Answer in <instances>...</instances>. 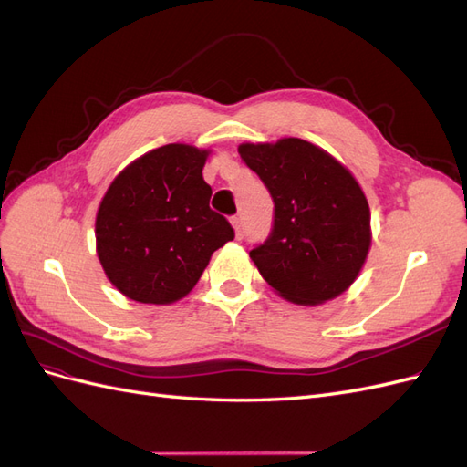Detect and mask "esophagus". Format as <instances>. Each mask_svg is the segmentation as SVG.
<instances>
[{"label":"esophagus","instance_id":"1","mask_svg":"<svg viewBox=\"0 0 467 467\" xmlns=\"http://www.w3.org/2000/svg\"><path fill=\"white\" fill-rule=\"evenodd\" d=\"M232 225H234V230H235V237L242 239L244 237V220H242V216H234L232 218Z\"/></svg>","mask_w":467,"mask_h":467}]
</instances>
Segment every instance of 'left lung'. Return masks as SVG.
<instances>
[{"label": "left lung", "mask_w": 467, "mask_h": 467, "mask_svg": "<svg viewBox=\"0 0 467 467\" xmlns=\"http://www.w3.org/2000/svg\"><path fill=\"white\" fill-rule=\"evenodd\" d=\"M239 155L275 204L271 234L249 251L263 278L304 306L345 292L370 247V210L355 177L300 138L242 144Z\"/></svg>", "instance_id": "left-lung-1"}]
</instances>
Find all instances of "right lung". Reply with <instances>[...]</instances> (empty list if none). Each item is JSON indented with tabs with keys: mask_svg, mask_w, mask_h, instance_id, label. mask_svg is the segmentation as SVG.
<instances>
[{
	"mask_svg": "<svg viewBox=\"0 0 467 467\" xmlns=\"http://www.w3.org/2000/svg\"><path fill=\"white\" fill-rule=\"evenodd\" d=\"M206 155L185 144L153 150L112 181L99 206V261L130 300H181L199 282L212 253L235 237L232 223L208 206Z\"/></svg>",
	"mask_w": 467,
	"mask_h": 467,
	"instance_id": "1",
	"label": "right lung"
}]
</instances>
